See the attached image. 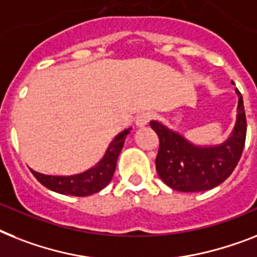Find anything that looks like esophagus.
I'll use <instances>...</instances> for the list:
<instances>
[{
  "mask_svg": "<svg viewBox=\"0 0 257 257\" xmlns=\"http://www.w3.org/2000/svg\"><path fill=\"white\" fill-rule=\"evenodd\" d=\"M152 119V114L148 113V111H146V113H141L138 114L137 118H135V124H137L138 127H144L147 126L148 122Z\"/></svg>",
  "mask_w": 257,
  "mask_h": 257,
  "instance_id": "1",
  "label": "esophagus"
}]
</instances>
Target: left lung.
I'll return each instance as SVG.
<instances>
[{
	"instance_id": "obj_1",
	"label": "left lung",
	"mask_w": 257,
	"mask_h": 257,
	"mask_svg": "<svg viewBox=\"0 0 257 257\" xmlns=\"http://www.w3.org/2000/svg\"><path fill=\"white\" fill-rule=\"evenodd\" d=\"M236 94V122L230 137L220 144L197 146L162 122H150L160 141L156 171L169 188L179 192H203L222 184L232 173L244 148L247 133L244 105L238 89Z\"/></svg>"
}]
</instances>
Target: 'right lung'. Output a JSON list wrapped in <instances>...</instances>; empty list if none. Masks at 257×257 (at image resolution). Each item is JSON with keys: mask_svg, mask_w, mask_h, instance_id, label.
Returning a JSON list of instances; mask_svg holds the SVG:
<instances>
[{"mask_svg": "<svg viewBox=\"0 0 257 257\" xmlns=\"http://www.w3.org/2000/svg\"><path fill=\"white\" fill-rule=\"evenodd\" d=\"M131 128L123 130L114 138L105 155L92 168L71 176L43 175L31 169L35 179L52 192L65 194V196L86 197L102 190L113 179L115 172L116 160L123 148L124 139L130 134Z\"/></svg>", "mask_w": 257, "mask_h": 257, "instance_id": "obj_1", "label": "right lung"}]
</instances>
